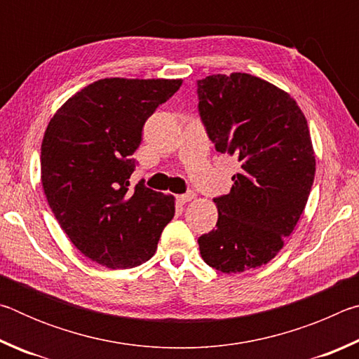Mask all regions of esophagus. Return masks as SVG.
Returning a JSON list of instances; mask_svg holds the SVG:
<instances>
[{
    "mask_svg": "<svg viewBox=\"0 0 359 359\" xmlns=\"http://www.w3.org/2000/svg\"><path fill=\"white\" fill-rule=\"evenodd\" d=\"M191 199H194V193H185V194H177V201L185 204V203H190Z\"/></svg>",
    "mask_w": 359,
    "mask_h": 359,
    "instance_id": "obj_1",
    "label": "esophagus"
}]
</instances>
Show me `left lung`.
I'll list each match as a JSON object with an SVG mask.
<instances>
[{
  "label": "left lung",
  "instance_id": "1",
  "mask_svg": "<svg viewBox=\"0 0 359 359\" xmlns=\"http://www.w3.org/2000/svg\"><path fill=\"white\" fill-rule=\"evenodd\" d=\"M198 98L215 150L241 163L231 191L214 199L217 228L198 239L199 252L224 274L261 267L282 250L311 194L307 120L287 92L245 72L201 79Z\"/></svg>",
  "mask_w": 359,
  "mask_h": 359
}]
</instances>
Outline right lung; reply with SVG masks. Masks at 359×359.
I'll use <instances>...</instances> for the list:
<instances>
[{
  "label": "right lung",
  "mask_w": 359,
  "mask_h": 359,
  "mask_svg": "<svg viewBox=\"0 0 359 359\" xmlns=\"http://www.w3.org/2000/svg\"><path fill=\"white\" fill-rule=\"evenodd\" d=\"M180 85L182 79H101L72 95L47 125V203L77 250L109 269L149 261L174 217V196L142 180L131 188L130 177L145 120Z\"/></svg>",
  "instance_id": "obj_1"
}]
</instances>
